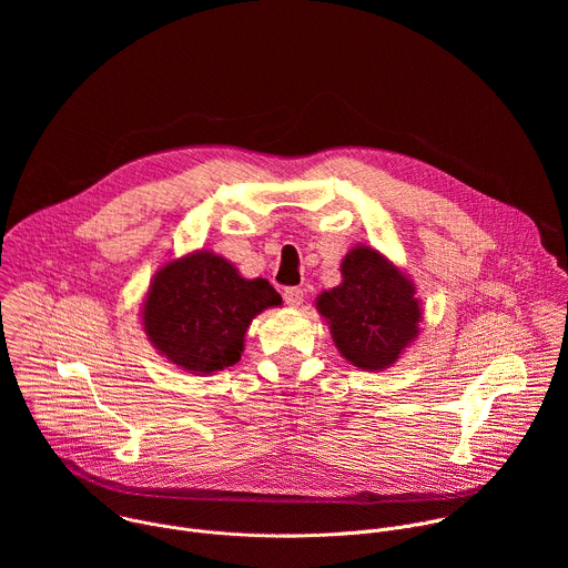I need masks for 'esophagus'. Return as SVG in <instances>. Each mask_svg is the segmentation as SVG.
<instances>
[{"mask_svg":"<svg viewBox=\"0 0 568 568\" xmlns=\"http://www.w3.org/2000/svg\"><path fill=\"white\" fill-rule=\"evenodd\" d=\"M283 298L290 307H298L303 303V290L301 287H285Z\"/></svg>","mask_w":568,"mask_h":568,"instance_id":"1","label":"esophagus"}]
</instances>
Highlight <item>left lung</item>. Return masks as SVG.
Instances as JSON below:
<instances>
[{"mask_svg": "<svg viewBox=\"0 0 568 568\" xmlns=\"http://www.w3.org/2000/svg\"><path fill=\"white\" fill-rule=\"evenodd\" d=\"M344 283L318 296V312L331 321L339 353L364 371L390 366L418 335L420 305L412 283L368 247L342 263Z\"/></svg>", "mask_w": 568, "mask_h": 568, "instance_id": "8db88e82", "label": "left lung"}]
</instances>
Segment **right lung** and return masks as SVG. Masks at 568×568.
Wrapping results in <instances>:
<instances>
[{"label": "right lung", "mask_w": 568, "mask_h": 568, "mask_svg": "<svg viewBox=\"0 0 568 568\" xmlns=\"http://www.w3.org/2000/svg\"><path fill=\"white\" fill-rule=\"evenodd\" d=\"M278 303V292L265 278L245 281L224 258L200 252L154 276L143 328L173 364L213 373L240 359L252 318Z\"/></svg>", "instance_id": "add662e5"}]
</instances>
